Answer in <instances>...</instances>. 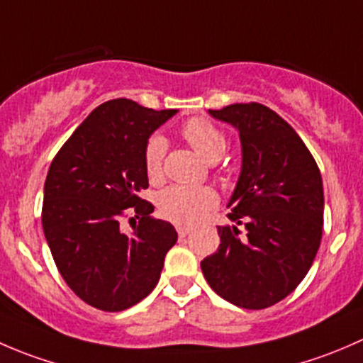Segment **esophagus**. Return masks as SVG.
Returning <instances> with one entry per match:
<instances>
[{
    "instance_id": "1",
    "label": "esophagus",
    "mask_w": 363,
    "mask_h": 363,
    "mask_svg": "<svg viewBox=\"0 0 363 363\" xmlns=\"http://www.w3.org/2000/svg\"><path fill=\"white\" fill-rule=\"evenodd\" d=\"M189 232H191V226H186V225H179V226H177L179 237H186Z\"/></svg>"
}]
</instances>
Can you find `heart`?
Listing matches in <instances>:
<instances>
[{
  "label": "heart",
  "mask_w": 363,
  "mask_h": 363,
  "mask_svg": "<svg viewBox=\"0 0 363 363\" xmlns=\"http://www.w3.org/2000/svg\"><path fill=\"white\" fill-rule=\"evenodd\" d=\"M182 135L191 147L207 161H216L228 147L226 135L205 117H193L182 126ZM167 155V138L155 133L149 137L144 149V163L151 181H158L163 174V160ZM160 214L175 225H193L203 218L218 203V195L207 186L174 184L164 188L158 199Z\"/></svg>",
  "instance_id": "heart-1"
}]
</instances>
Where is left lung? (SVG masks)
<instances>
[{
	"mask_svg": "<svg viewBox=\"0 0 363 363\" xmlns=\"http://www.w3.org/2000/svg\"><path fill=\"white\" fill-rule=\"evenodd\" d=\"M208 113L239 131L242 168L228 202L235 225L218 226L221 244L200 267L219 296L265 309L298 286L320 247V168L294 128L265 105L233 104Z\"/></svg>",
	"mask_w": 363,
	"mask_h": 363,
	"instance_id": "8db88e82",
	"label": "left lung"
}]
</instances>
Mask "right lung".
Segmentation results:
<instances>
[{
  "mask_svg": "<svg viewBox=\"0 0 363 363\" xmlns=\"http://www.w3.org/2000/svg\"><path fill=\"white\" fill-rule=\"evenodd\" d=\"M177 111H152L126 98L94 108L52 160L42 226L57 270L79 298L117 313L155 290L177 232L140 199L149 186L144 149ZM133 208L132 232L120 228Z\"/></svg>",
  "mask_w": 363,
  "mask_h": 363,
  "instance_id": "right-lung-1",
  "label": "right lung"
}]
</instances>
